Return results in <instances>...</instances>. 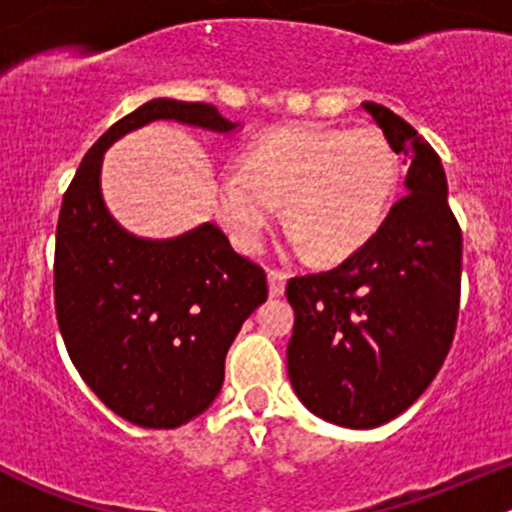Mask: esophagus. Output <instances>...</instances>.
I'll use <instances>...</instances> for the list:
<instances>
[{
  "label": "esophagus",
  "instance_id": "esophagus-1",
  "mask_svg": "<svg viewBox=\"0 0 512 512\" xmlns=\"http://www.w3.org/2000/svg\"><path fill=\"white\" fill-rule=\"evenodd\" d=\"M267 285H270V297H282V294H285L287 275H282V272H270V275H267Z\"/></svg>",
  "mask_w": 512,
  "mask_h": 512
}]
</instances>
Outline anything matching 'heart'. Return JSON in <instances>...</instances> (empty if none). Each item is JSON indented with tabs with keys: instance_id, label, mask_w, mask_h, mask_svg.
I'll return each instance as SVG.
<instances>
[{
	"instance_id": "b5f03b06",
	"label": "heart",
	"mask_w": 512,
	"mask_h": 512,
	"mask_svg": "<svg viewBox=\"0 0 512 512\" xmlns=\"http://www.w3.org/2000/svg\"><path fill=\"white\" fill-rule=\"evenodd\" d=\"M399 158L376 128L285 126L257 138L215 185V213L240 250L255 252L285 203L294 247L317 262L359 252L389 215Z\"/></svg>"
}]
</instances>
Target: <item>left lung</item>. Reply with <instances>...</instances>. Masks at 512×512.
Instances as JSON below:
<instances>
[{"label":"left lung","mask_w":512,"mask_h":512,"mask_svg":"<svg viewBox=\"0 0 512 512\" xmlns=\"http://www.w3.org/2000/svg\"><path fill=\"white\" fill-rule=\"evenodd\" d=\"M409 160L406 195L339 267L287 282L294 332L287 374L314 416L376 428L404 414L443 366L461 302V227L441 158L404 121L361 103Z\"/></svg>","instance_id":"8db88e82"}]
</instances>
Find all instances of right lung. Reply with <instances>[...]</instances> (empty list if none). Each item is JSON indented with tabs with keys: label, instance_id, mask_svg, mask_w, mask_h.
Listing matches in <instances>:
<instances>
[{
	"label": "right lung",
	"instance_id": "right-lung-1",
	"mask_svg": "<svg viewBox=\"0 0 512 512\" xmlns=\"http://www.w3.org/2000/svg\"><path fill=\"white\" fill-rule=\"evenodd\" d=\"M153 121L215 133L240 126L210 103L175 98H153L113 123L61 203L54 297L66 352L98 399L136 426L178 428L223 389L227 349L267 299V275L213 223L148 240L108 213L103 153Z\"/></svg>",
	"mask_w": 512,
	"mask_h": 512
}]
</instances>
